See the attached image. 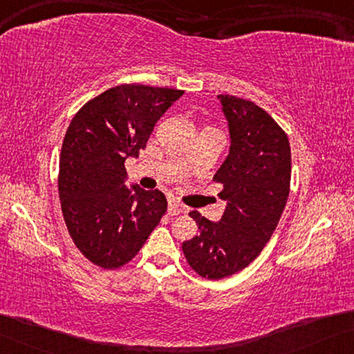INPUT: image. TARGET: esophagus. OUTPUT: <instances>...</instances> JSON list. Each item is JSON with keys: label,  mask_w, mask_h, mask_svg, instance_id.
<instances>
[{"label": "esophagus", "mask_w": 354, "mask_h": 354, "mask_svg": "<svg viewBox=\"0 0 354 354\" xmlns=\"http://www.w3.org/2000/svg\"><path fill=\"white\" fill-rule=\"evenodd\" d=\"M183 212H187V209L183 207L182 204H178L177 201H169V207H167V214L169 215H178V214H183Z\"/></svg>", "instance_id": "obj_1"}]
</instances>
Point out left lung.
<instances>
[{
	"label": "left lung",
	"instance_id": "left-lung-1",
	"mask_svg": "<svg viewBox=\"0 0 354 354\" xmlns=\"http://www.w3.org/2000/svg\"><path fill=\"white\" fill-rule=\"evenodd\" d=\"M230 131V153L215 172L226 201L220 221L189 212L199 234L185 241L188 264L201 277L218 280L245 269L274 234L291 182V149L283 129L252 101L220 95Z\"/></svg>",
	"mask_w": 354,
	"mask_h": 354
}]
</instances>
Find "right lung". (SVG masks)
Returning a JSON list of instances; mask_svg holds the SVG:
<instances>
[{
	"instance_id": "obj_1",
	"label": "right lung",
	"mask_w": 354,
	"mask_h": 354,
	"mask_svg": "<svg viewBox=\"0 0 354 354\" xmlns=\"http://www.w3.org/2000/svg\"><path fill=\"white\" fill-rule=\"evenodd\" d=\"M182 90L118 85L75 113L59 155L58 194L68 231L102 269L131 261L166 214L160 189L127 187L124 161L138 158L156 122Z\"/></svg>"
}]
</instances>
